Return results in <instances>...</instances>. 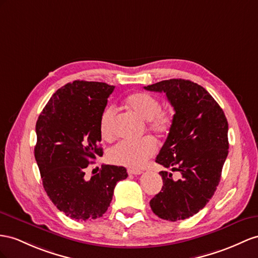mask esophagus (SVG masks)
Returning a JSON list of instances; mask_svg holds the SVG:
<instances>
[{
	"label": "esophagus",
	"instance_id": "obj_1",
	"mask_svg": "<svg viewBox=\"0 0 258 258\" xmlns=\"http://www.w3.org/2000/svg\"><path fill=\"white\" fill-rule=\"evenodd\" d=\"M128 174H134V175H140L143 173L142 170H137V169H128L127 170Z\"/></svg>",
	"mask_w": 258,
	"mask_h": 258
}]
</instances>
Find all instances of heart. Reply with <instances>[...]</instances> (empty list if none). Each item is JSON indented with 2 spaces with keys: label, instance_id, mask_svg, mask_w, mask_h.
I'll list each match as a JSON object with an SVG mask.
<instances>
[{
  "label": "heart",
  "instance_id": "b5f03b06",
  "mask_svg": "<svg viewBox=\"0 0 258 258\" xmlns=\"http://www.w3.org/2000/svg\"><path fill=\"white\" fill-rule=\"evenodd\" d=\"M125 107L133 111L144 121H147V127L158 136L167 135L173 124V113L170 109H162L158 99L144 91L134 92L125 99ZM113 107L104 108L99 117V132L104 141H111L114 137ZM156 143L150 137L140 142H120L109 151V160L128 168H141L149 158L156 153Z\"/></svg>",
  "mask_w": 258,
  "mask_h": 258
}]
</instances>
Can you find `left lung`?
<instances>
[{
	"instance_id": "8db88e82",
	"label": "left lung",
	"mask_w": 258,
	"mask_h": 258,
	"mask_svg": "<svg viewBox=\"0 0 258 258\" xmlns=\"http://www.w3.org/2000/svg\"><path fill=\"white\" fill-rule=\"evenodd\" d=\"M164 92L174 108L173 124L156 162L181 177L160 171L163 185L150 201L154 214L177 221L197 214L214 196L227 159L228 121L220 105L202 86L185 79H168L147 87Z\"/></svg>"
}]
</instances>
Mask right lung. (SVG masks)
Returning <instances> with one entry per match:
<instances>
[{
	"label": "right lung",
	"instance_id": "add662e5",
	"mask_svg": "<svg viewBox=\"0 0 258 258\" xmlns=\"http://www.w3.org/2000/svg\"><path fill=\"white\" fill-rule=\"evenodd\" d=\"M114 86L74 81L57 89L36 123L35 158L43 188L54 206L78 221L94 220L108 210L124 167L102 164L90 180L85 170L101 157L99 117Z\"/></svg>",
	"mask_w": 258,
	"mask_h": 258
}]
</instances>
